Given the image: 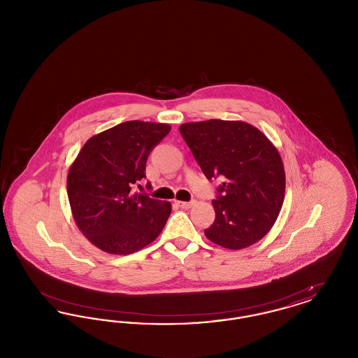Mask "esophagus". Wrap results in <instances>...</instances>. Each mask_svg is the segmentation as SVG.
Wrapping results in <instances>:
<instances>
[{
  "mask_svg": "<svg viewBox=\"0 0 358 358\" xmlns=\"http://www.w3.org/2000/svg\"><path fill=\"white\" fill-rule=\"evenodd\" d=\"M176 204L178 205L180 208H182V209H189V208H192L193 205H194V201H176Z\"/></svg>",
  "mask_w": 358,
  "mask_h": 358,
  "instance_id": "esophagus-1",
  "label": "esophagus"
}]
</instances>
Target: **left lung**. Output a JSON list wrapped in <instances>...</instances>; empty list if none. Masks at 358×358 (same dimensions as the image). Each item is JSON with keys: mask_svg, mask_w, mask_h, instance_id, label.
<instances>
[{"mask_svg": "<svg viewBox=\"0 0 358 358\" xmlns=\"http://www.w3.org/2000/svg\"><path fill=\"white\" fill-rule=\"evenodd\" d=\"M180 133L205 177L224 178L212 201L216 219L205 236L228 250L247 248L264 238L286 190L283 162L271 141L241 120L189 122Z\"/></svg>", "mask_w": 358, "mask_h": 358, "instance_id": "8db88e82", "label": "left lung"}]
</instances>
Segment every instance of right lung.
<instances>
[{"instance_id":"right-lung-1","label":"right lung","mask_w":358,"mask_h":358,"mask_svg":"<svg viewBox=\"0 0 358 358\" xmlns=\"http://www.w3.org/2000/svg\"><path fill=\"white\" fill-rule=\"evenodd\" d=\"M169 131L166 123L123 122L91 136L71 165L72 216L85 238L104 252H136L158 238L168 222L169 201L131 193V187L146 177L149 154Z\"/></svg>"}]
</instances>
